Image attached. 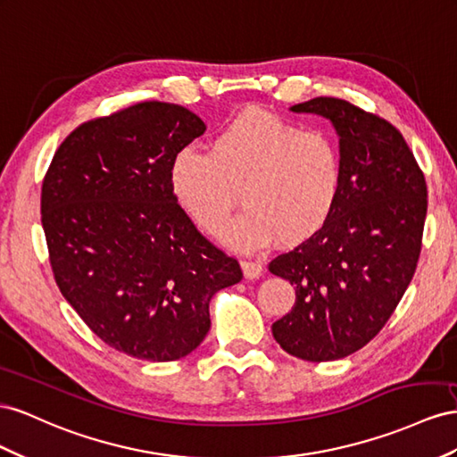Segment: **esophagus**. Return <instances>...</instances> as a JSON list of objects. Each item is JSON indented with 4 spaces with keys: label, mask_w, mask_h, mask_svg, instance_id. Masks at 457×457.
<instances>
[{
    "label": "esophagus",
    "mask_w": 457,
    "mask_h": 457,
    "mask_svg": "<svg viewBox=\"0 0 457 457\" xmlns=\"http://www.w3.org/2000/svg\"><path fill=\"white\" fill-rule=\"evenodd\" d=\"M241 268H243V273H245L246 279H258L260 276H262V264H260V262H253V260H243Z\"/></svg>",
    "instance_id": "34e87169"
}]
</instances>
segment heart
<instances>
[{
  "mask_svg": "<svg viewBox=\"0 0 457 457\" xmlns=\"http://www.w3.org/2000/svg\"><path fill=\"white\" fill-rule=\"evenodd\" d=\"M168 176L179 206L206 233L226 224L239 189L245 211L221 241L256 251L276 237L296 245L316 236L337 206L343 166L328 132L249 109L218 129L211 153L178 149Z\"/></svg>",
  "mask_w": 457,
  "mask_h": 457,
  "instance_id": "heart-1",
  "label": "heart"
}]
</instances>
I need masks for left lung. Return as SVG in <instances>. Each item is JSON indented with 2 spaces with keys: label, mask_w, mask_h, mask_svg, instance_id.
Instances as JSON below:
<instances>
[{
  "label": "left lung",
  "mask_w": 457,
  "mask_h": 457,
  "mask_svg": "<svg viewBox=\"0 0 457 457\" xmlns=\"http://www.w3.org/2000/svg\"><path fill=\"white\" fill-rule=\"evenodd\" d=\"M291 111L333 124L343 184L328 224L270 262L296 293L271 333L291 356L331 361L366 346L406 293L421 253L427 186L408 143L379 116L337 97Z\"/></svg>",
  "instance_id": "obj_1"
}]
</instances>
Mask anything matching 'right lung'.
<instances>
[{"label":"right lung","instance_id":"obj_1","mask_svg":"<svg viewBox=\"0 0 457 457\" xmlns=\"http://www.w3.org/2000/svg\"><path fill=\"white\" fill-rule=\"evenodd\" d=\"M204 129L186 107L137 103L78 126L46 174L42 226L59 289L128 356H187L211 329V298L243 278L170 187L172 156Z\"/></svg>","mask_w":457,"mask_h":457}]
</instances>
